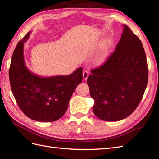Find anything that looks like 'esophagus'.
Returning a JSON list of instances; mask_svg holds the SVG:
<instances>
[{
  "label": "esophagus",
  "mask_w": 159,
  "mask_h": 159,
  "mask_svg": "<svg viewBox=\"0 0 159 159\" xmlns=\"http://www.w3.org/2000/svg\"><path fill=\"white\" fill-rule=\"evenodd\" d=\"M89 76V72L87 70H84L83 72V77L84 80H86Z\"/></svg>",
  "instance_id": "obj_1"
}]
</instances>
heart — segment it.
Instances as JSON below:
<instances>
[{
    "mask_svg": "<svg viewBox=\"0 0 159 159\" xmlns=\"http://www.w3.org/2000/svg\"><path fill=\"white\" fill-rule=\"evenodd\" d=\"M108 43H109V42H108V41L106 42L105 43H104V46H107ZM103 57H104V55L102 53L100 54V55H98L95 57H94V61H95L96 62H99L103 59Z\"/></svg>",
    "mask_w": 159,
    "mask_h": 159,
    "instance_id": "b5f03b06",
    "label": "heart"
}]
</instances>
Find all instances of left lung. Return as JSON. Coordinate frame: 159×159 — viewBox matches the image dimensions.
<instances>
[{"instance_id":"left-lung-1","label":"left lung","mask_w":159,"mask_h":159,"mask_svg":"<svg viewBox=\"0 0 159 159\" xmlns=\"http://www.w3.org/2000/svg\"><path fill=\"white\" fill-rule=\"evenodd\" d=\"M91 72L87 83L96 116L109 121L129 116L142 99L148 80L146 55L139 38L124 25L115 51Z\"/></svg>"}]
</instances>
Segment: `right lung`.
<instances>
[{
	"label": "right lung",
	"mask_w": 159,
	"mask_h": 159,
	"mask_svg": "<svg viewBox=\"0 0 159 159\" xmlns=\"http://www.w3.org/2000/svg\"><path fill=\"white\" fill-rule=\"evenodd\" d=\"M28 32L18 43L13 52L9 67V80L16 101L30 119L54 121L60 119L67 109L71 96L83 80L79 67L67 76L41 77L26 67L24 59V43Z\"/></svg>",
	"instance_id": "1"
}]
</instances>
